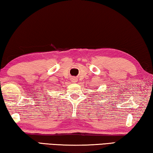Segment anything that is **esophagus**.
<instances>
[{
  "label": "esophagus",
  "instance_id": "34e87169",
  "mask_svg": "<svg viewBox=\"0 0 153 153\" xmlns=\"http://www.w3.org/2000/svg\"><path fill=\"white\" fill-rule=\"evenodd\" d=\"M71 81L73 82H77V78L76 77H73V78L71 79Z\"/></svg>",
  "mask_w": 153,
  "mask_h": 153
}]
</instances>
